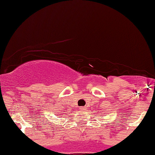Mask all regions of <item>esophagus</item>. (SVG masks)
I'll list each match as a JSON object with an SVG mask.
<instances>
[{"label": "esophagus", "mask_w": 155, "mask_h": 155, "mask_svg": "<svg viewBox=\"0 0 155 155\" xmlns=\"http://www.w3.org/2000/svg\"><path fill=\"white\" fill-rule=\"evenodd\" d=\"M86 106H82V107H80V108H79V109H80L81 111H84V110H86Z\"/></svg>", "instance_id": "obj_1"}]
</instances>
